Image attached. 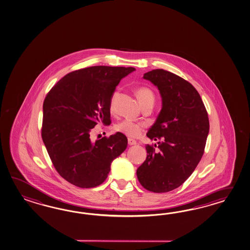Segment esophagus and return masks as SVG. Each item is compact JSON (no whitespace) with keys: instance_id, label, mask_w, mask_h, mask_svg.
<instances>
[{"instance_id":"obj_1","label":"esophagus","mask_w":250,"mask_h":250,"mask_svg":"<svg viewBox=\"0 0 250 250\" xmlns=\"http://www.w3.org/2000/svg\"><path fill=\"white\" fill-rule=\"evenodd\" d=\"M128 143L129 146L136 145V144H137V141L132 140V139H128Z\"/></svg>"}]
</instances>
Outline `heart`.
<instances>
[{
  "label": "heart",
  "instance_id": "heart-1",
  "mask_svg": "<svg viewBox=\"0 0 250 250\" xmlns=\"http://www.w3.org/2000/svg\"><path fill=\"white\" fill-rule=\"evenodd\" d=\"M118 93L112 94L110 102V110L112 112L115 110V100ZM137 97L139 99L140 104L143 107L145 105L154 104L155 103V94L152 90L146 86H141L136 91ZM146 128L144 122H132L130 120H123L115 125L114 129L117 132L124 134L129 138H139L140 137Z\"/></svg>",
  "mask_w": 250,
  "mask_h": 250
}]
</instances>
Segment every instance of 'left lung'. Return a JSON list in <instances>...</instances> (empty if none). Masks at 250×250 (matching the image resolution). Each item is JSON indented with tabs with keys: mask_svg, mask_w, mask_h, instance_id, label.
Wrapping results in <instances>:
<instances>
[{
	"mask_svg": "<svg viewBox=\"0 0 250 250\" xmlns=\"http://www.w3.org/2000/svg\"><path fill=\"white\" fill-rule=\"evenodd\" d=\"M144 79L157 86L162 109L146 136L159 151L146 146V158L137 170L140 185L153 192H170L186 182L204 153L209 134L208 113L197 90L171 72L155 69Z\"/></svg>",
	"mask_w": 250,
	"mask_h": 250,
	"instance_id": "1",
	"label": "left lung"
}]
</instances>
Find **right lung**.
Instances as JSON below:
<instances>
[{"label": "right lung", "mask_w": 250, "mask_h": 250, "mask_svg": "<svg viewBox=\"0 0 250 250\" xmlns=\"http://www.w3.org/2000/svg\"><path fill=\"white\" fill-rule=\"evenodd\" d=\"M134 67L95 65L73 71L51 88L43 103L41 136L54 167L64 180L81 188L103 184L111 162L128 146L124 134L92 142L98 123L110 125L115 88Z\"/></svg>", "instance_id": "add662e5"}]
</instances>
